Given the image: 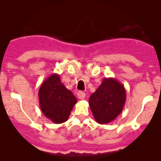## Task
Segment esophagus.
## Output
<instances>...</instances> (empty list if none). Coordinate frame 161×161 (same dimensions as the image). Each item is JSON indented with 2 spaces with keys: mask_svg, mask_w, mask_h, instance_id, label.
<instances>
[{
  "mask_svg": "<svg viewBox=\"0 0 161 161\" xmlns=\"http://www.w3.org/2000/svg\"><path fill=\"white\" fill-rule=\"evenodd\" d=\"M77 97L80 99V100H83V99L85 97V93L84 92H78Z\"/></svg>",
  "mask_w": 161,
  "mask_h": 161,
  "instance_id": "34e87169",
  "label": "esophagus"
}]
</instances>
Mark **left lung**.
Listing matches in <instances>:
<instances>
[{"label":"left lung","mask_w":161,"mask_h":161,"mask_svg":"<svg viewBox=\"0 0 161 161\" xmlns=\"http://www.w3.org/2000/svg\"><path fill=\"white\" fill-rule=\"evenodd\" d=\"M126 91L114 78H104L102 83L88 100L92 113L97 123L104 125L116 119L123 110Z\"/></svg>","instance_id":"8db88e82"}]
</instances>
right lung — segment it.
I'll list each match as a JSON object with an SVG mask.
<instances>
[{
    "label": "right lung",
    "instance_id": "right-lung-1",
    "mask_svg": "<svg viewBox=\"0 0 161 161\" xmlns=\"http://www.w3.org/2000/svg\"><path fill=\"white\" fill-rule=\"evenodd\" d=\"M38 96L41 112L55 124L65 122L77 102L73 92L61 83L57 73L52 74L41 84Z\"/></svg>",
    "mask_w": 161,
    "mask_h": 161
}]
</instances>
